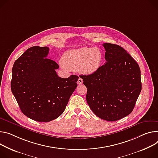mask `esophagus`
<instances>
[{
	"label": "esophagus",
	"mask_w": 158,
	"mask_h": 158,
	"mask_svg": "<svg viewBox=\"0 0 158 158\" xmlns=\"http://www.w3.org/2000/svg\"><path fill=\"white\" fill-rule=\"evenodd\" d=\"M82 83H83L82 79L81 78V77H79V78L78 79V81H77V84H82Z\"/></svg>",
	"instance_id": "esophagus-1"
}]
</instances>
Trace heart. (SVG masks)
<instances>
[{
	"label": "heart",
	"instance_id": "obj_1",
	"mask_svg": "<svg viewBox=\"0 0 158 158\" xmlns=\"http://www.w3.org/2000/svg\"><path fill=\"white\" fill-rule=\"evenodd\" d=\"M103 53L98 48L82 47L70 50L64 54L62 63L68 69L78 70L82 74H92L100 68Z\"/></svg>",
	"mask_w": 158,
	"mask_h": 158
}]
</instances>
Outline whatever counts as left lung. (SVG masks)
Returning <instances> with one entry per match:
<instances>
[{
    "label": "left lung",
    "instance_id": "8db88e82",
    "mask_svg": "<svg viewBox=\"0 0 158 158\" xmlns=\"http://www.w3.org/2000/svg\"><path fill=\"white\" fill-rule=\"evenodd\" d=\"M106 63L96 73L81 75L87 88L88 104L97 117L117 121L130 114L142 89L140 70L129 53L118 45L104 44Z\"/></svg>",
    "mask_w": 158,
    "mask_h": 158
}]
</instances>
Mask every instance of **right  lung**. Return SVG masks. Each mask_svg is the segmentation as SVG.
Listing matches in <instances>:
<instances>
[{"mask_svg":"<svg viewBox=\"0 0 158 158\" xmlns=\"http://www.w3.org/2000/svg\"><path fill=\"white\" fill-rule=\"evenodd\" d=\"M47 47H32L15 61L10 88L23 113L40 122L56 119L64 111L69 98L77 86L79 77H59V68L47 58Z\"/></svg>","mask_w":158,"mask_h":158,"instance_id":"obj_1","label":"right lung"}]
</instances>
